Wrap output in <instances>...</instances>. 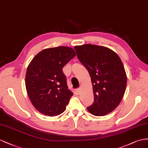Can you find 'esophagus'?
I'll list each match as a JSON object with an SVG mask.
<instances>
[{"label":"esophagus","instance_id":"34e87169","mask_svg":"<svg viewBox=\"0 0 148 148\" xmlns=\"http://www.w3.org/2000/svg\"><path fill=\"white\" fill-rule=\"evenodd\" d=\"M81 88H77V90H76L77 94H80V93H81Z\"/></svg>","mask_w":148,"mask_h":148}]
</instances>
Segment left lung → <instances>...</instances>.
Masks as SVG:
<instances>
[{
  "label": "left lung",
  "mask_w": 148,
  "mask_h": 148,
  "mask_svg": "<svg viewBox=\"0 0 148 148\" xmlns=\"http://www.w3.org/2000/svg\"><path fill=\"white\" fill-rule=\"evenodd\" d=\"M74 49L91 77L94 101L87 110L97 116L107 115L120 104L126 90L127 77L121 59L102 46L86 44Z\"/></svg>",
  "instance_id": "left-lung-1"
}]
</instances>
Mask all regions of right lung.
Wrapping results in <instances>:
<instances>
[{
  "instance_id": "obj_1",
  "label": "right lung",
  "mask_w": 148,
  "mask_h": 148,
  "mask_svg": "<svg viewBox=\"0 0 148 148\" xmlns=\"http://www.w3.org/2000/svg\"><path fill=\"white\" fill-rule=\"evenodd\" d=\"M75 55L68 46L45 49L28 66L25 86L34 107L45 115L56 116L64 112L73 93L67 85L62 71Z\"/></svg>"
}]
</instances>
